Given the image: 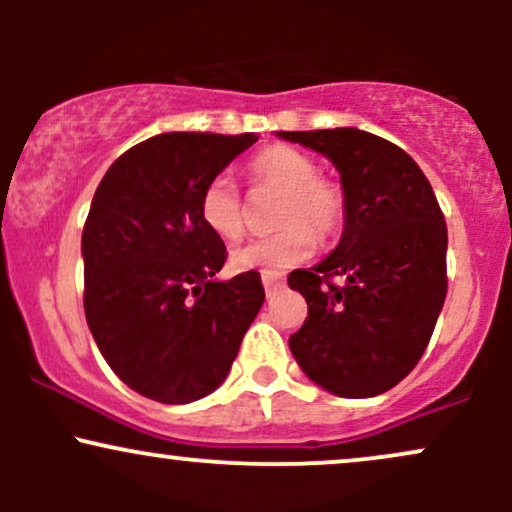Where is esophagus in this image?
I'll return each instance as SVG.
<instances>
[{
	"mask_svg": "<svg viewBox=\"0 0 512 512\" xmlns=\"http://www.w3.org/2000/svg\"><path fill=\"white\" fill-rule=\"evenodd\" d=\"M262 284H264V293H267V296H274V293L284 286V276L274 274V272H264Z\"/></svg>",
	"mask_w": 512,
	"mask_h": 512,
	"instance_id": "obj_1",
	"label": "esophagus"
}]
</instances>
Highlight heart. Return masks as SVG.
<instances>
[{"label": "heart", "instance_id": "obj_1", "mask_svg": "<svg viewBox=\"0 0 512 512\" xmlns=\"http://www.w3.org/2000/svg\"><path fill=\"white\" fill-rule=\"evenodd\" d=\"M248 170L255 185L281 190L276 204L279 228L231 252V267L236 272H284L315 250V233L320 238H332L342 228L346 216L342 185L317 175L315 161L308 154L293 146L274 144L257 151ZM199 216L214 236L223 240L243 236V195L231 175L219 173L204 185Z\"/></svg>", "mask_w": 512, "mask_h": 512}]
</instances>
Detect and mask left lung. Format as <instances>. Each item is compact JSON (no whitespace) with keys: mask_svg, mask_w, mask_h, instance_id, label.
<instances>
[{"mask_svg":"<svg viewBox=\"0 0 512 512\" xmlns=\"http://www.w3.org/2000/svg\"><path fill=\"white\" fill-rule=\"evenodd\" d=\"M327 156L346 197L339 245L296 269L308 317L291 354L313 383L339 397H375L411 373L431 342L448 293V228L414 158L356 127L279 132ZM344 275L347 284H331Z\"/></svg>","mask_w":512,"mask_h":512,"instance_id":"left-lung-1","label":"left lung"}]
</instances>
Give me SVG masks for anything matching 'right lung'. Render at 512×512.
Here are the masks:
<instances>
[{
  "instance_id": "right-lung-1",
  "label": "right lung",
  "mask_w": 512,
  "mask_h": 512,
  "mask_svg": "<svg viewBox=\"0 0 512 512\" xmlns=\"http://www.w3.org/2000/svg\"><path fill=\"white\" fill-rule=\"evenodd\" d=\"M255 134L168 132L103 175L81 236L88 330L139 395L187 404L214 392L264 303L257 272L216 281L226 245L204 226V185Z\"/></svg>"
}]
</instances>
